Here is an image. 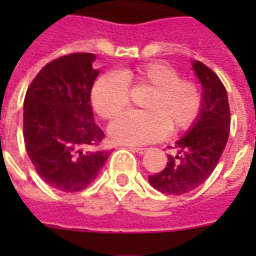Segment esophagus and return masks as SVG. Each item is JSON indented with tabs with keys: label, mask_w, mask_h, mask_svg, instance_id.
<instances>
[{
	"label": "esophagus",
	"mask_w": 256,
	"mask_h": 256,
	"mask_svg": "<svg viewBox=\"0 0 256 256\" xmlns=\"http://www.w3.org/2000/svg\"><path fill=\"white\" fill-rule=\"evenodd\" d=\"M130 150H133V152H137L140 155H142V154H145V152L148 150V148H136V146H132Z\"/></svg>",
	"instance_id": "34e87169"
}]
</instances>
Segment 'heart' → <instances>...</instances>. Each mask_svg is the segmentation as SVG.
Returning a JSON list of instances; mask_svg holds the SVG:
<instances>
[{"label": "heart", "mask_w": 256, "mask_h": 256, "mask_svg": "<svg viewBox=\"0 0 256 256\" xmlns=\"http://www.w3.org/2000/svg\"><path fill=\"white\" fill-rule=\"evenodd\" d=\"M152 89L142 112H124L111 123L108 133L118 144L141 145L192 126L202 111V93L196 84L180 79L178 72L163 63H150L120 74H106L92 89V106L104 119L123 111L130 100L128 84Z\"/></svg>", "instance_id": "obj_1"}]
</instances>
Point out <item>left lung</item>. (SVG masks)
<instances>
[{
	"label": "left lung",
	"instance_id": "8db88e82",
	"mask_svg": "<svg viewBox=\"0 0 256 256\" xmlns=\"http://www.w3.org/2000/svg\"><path fill=\"white\" fill-rule=\"evenodd\" d=\"M192 70L202 84V111L172 146L176 155H167L166 167L148 177L154 188L166 194H185L206 182L229 137L230 110L225 86L216 74L198 60H192Z\"/></svg>",
	"mask_w": 256,
	"mask_h": 256
}]
</instances>
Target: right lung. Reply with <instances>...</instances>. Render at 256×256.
<instances>
[{
    "instance_id": "1",
    "label": "right lung",
    "mask_w": 256,
    "mask_h": 256,
    "mask_svg": "<svg viewBox=\"0 0 256 256\" xmlns=\"http://www.w3.org/2000/svg\"><path fill=\"white\" fill-rule=\"evenodd\" d=\"M96 54L72 53L38 72L24 97L26 150L38 176L62 192H79L98 177L110 154L96 150L104 133L90 94L100 70Z\"/></svg>"
}]
</instances>
